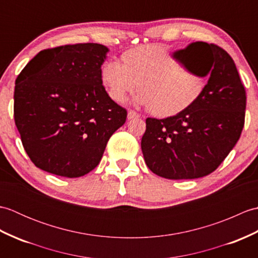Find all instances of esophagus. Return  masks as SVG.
Returning <instances> with one entry per match:
<instances>
[{
  "mask_svg": "<svg viewBox=\"0 0 258 258\" xmlns=\"http://www.w3.org/2000/svg\"><path fill=\"white\" fill-rule=\"evenodd\" d=\"M136 117H140V114L136 113L135 111H133V109H130L128 113H127V118L133 119V118H136Z\"/></svg>",
  "mask_w": 258,
  "mask_h": 258,
  "instance_id": "34e87169",
  "label": "esophagus"
}]
</instances>
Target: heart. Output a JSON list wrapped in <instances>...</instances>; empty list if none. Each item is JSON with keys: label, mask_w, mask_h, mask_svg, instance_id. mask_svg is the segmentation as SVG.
I'll return each mask as SVG.
<instances>
[{"label": "heart", "mask_w": 258, "mask_h": 258, "mask_svg": "<svg viewBox=\"0 0 258 258\" xmlns=\"http://www.w3.org/2000/svg\"><path fill=\"white\" fill-rule=\"evenodd\" d=\"M122 61L109 59L102 65L101 81L109 97L123 101L138 84L136 101L157 116L183 111L202 94L207 83V75H197L180 67L164 45L132 48L123 53Z\"/></svg>", "instance_id": "1"}]
</instances>
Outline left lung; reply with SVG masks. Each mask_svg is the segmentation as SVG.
Segmentation results:
<instances>
[{"mask_svg": "<svg viewBox=\"0 0 258 258\" xmlns=\"http://www.w3.org/2000/svg\"><path fill=\"white\" fill-rule=\"evenodd\" d=\"M177 53L210 75L204 91L174 116L146 118L141 147L146 165L168 179L200 178L221 165L239 140L245 123L246 92L231 55L205 42Z\"/></svg>", "mask_w": 258, "mask_h": 258, "instance_id": "8db88e82", "label": "left lung"}]
</instances>
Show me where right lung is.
Here are the masks:
<instances>
[{"mask_svg":"<svg viewBox=\"0 0 258 258\" xmlns=\"http://www.w3.org/2000/svg\"><path fill=\"white\" fill-rule=\"evenodd\" d=\"M108 48L81 43L43 50L15 81L14 120L26 154L38 168L74 178L100 163L127 112L101 81Z\"/></svg>","mask_w":258,"mask_h":258,"instance_id":"right-lung-1","label":"right lung"}]
</instances>
